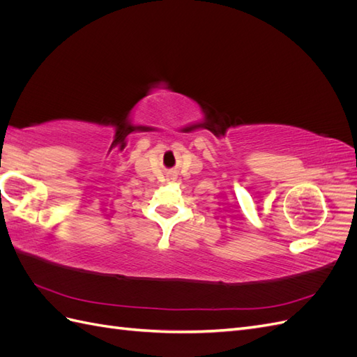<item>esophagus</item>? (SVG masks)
<instances>
[{"label": "esophagus", "mask_w": 357, "mask_h": 357, "mask_svg": "<svg viewBox=\"0 0 357 357\" xmlns=\"http://www.w3.org/2000/svg\"><path fill=\"white\" fill-rule=\"evenodd\" d=\"M171 180H176V177H174V176H172V177H171Z\"/></svg>", "instance_id": "obj_1"}]
</instances>
